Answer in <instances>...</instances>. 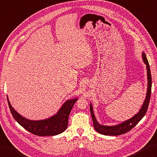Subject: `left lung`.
I'll use <instances>...</instances> for the list:
<instances>
[{
	"label": "left lung",
	"instance_id": "obj_1",
	"mask_svg": "<svg viewBox=\"0 0 157 157\" xmlns=\"http://www.w3.org/2000/svg\"><path fill=\"white\" fill-rule=\"evenodd\" d=\"M142 58L144 63L146 64L147 69V76H148V90H147V94L146 97V99L142 105V108L140 109V112L137 114L135 115L133 117H132L128 121H126L121 124L115 126H105L101 125L99 124L97 122V119L95 118V116L93 112V108L92 106L91 103L90 105L91 116L93 118L94 127L98 133H99L105 136H120V135L124 134L127 132L131 130L135 126H136L143 117L145 116L146 113L148 109V105L150 103V95H151V88H152V78H151V73H150V65L148 63V59H147L145 53H142Z\"/></svg>",
	"mask_w": 157,
	"mask_h": 157
}]
</instances>
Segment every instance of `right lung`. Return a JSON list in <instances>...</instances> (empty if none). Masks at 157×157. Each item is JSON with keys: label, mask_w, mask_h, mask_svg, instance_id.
Returning a JSON list of instances; mask_svg holds the SVG:
<instances>
[{"label": "right lung", "mask_w": 157, "mask_h": 157, "mask_svg": "<svg viewBox=\"0 0 157 157\" xmlns=\"http://www.w3.org/2000/svg\"><path fill=\"white\" fill-rule=\"evenodd\" d=\"M78 99L67 101L57 113L42 121H30L22 117L12 107L8 99L9 109L14 119L26 130L39 136H52L63 133L68 126V119L75 103Z\"/></svg>", "instance_id": "add662e5"}]
</instances>
